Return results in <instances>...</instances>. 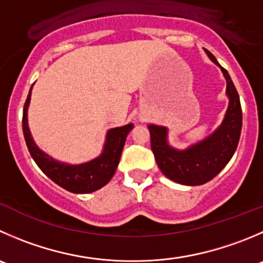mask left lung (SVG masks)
Instances as JSON below:
<instances>
[{"mask_svg":"<svg viewBox=\"0 0 263 263\" xmlns=\"http://www.w3.org/2000/svg\"><path fill=\"white\" fill-rule=\"evenodd\" d=\"M205 52L221 68L228 83L226 95L229 106L221 126L204 140L185 150H177L168 144V129L165 127L147 126L158 167L165 177L182 185H203L212 180L231 159L240 139L243 116L238 91L228 70L221 67L210 51L205 50Z\"/></svg>","mask_w":263,"mask_h":263,"instance_id":"obj_1","label":"left lung"}]
</instances>
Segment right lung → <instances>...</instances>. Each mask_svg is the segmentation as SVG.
Here are the masks:
<instances>
[{"label":"right lung","instance_id":"obj_1","mask_svg":"<svg viewBox=\"0 0 263 263\" xmlns=\"http://www.w3.org/2000/svg\"><path fill=\"white\" fill-rule=\"evenodd\" d=\"M30 92L32 87L28 93L23 110V134L28 150L41 171L59 186L74 194L92 193L105 186L116 173L127 135L134 128V124L129 123L123 127L109 129L103 153L95 159L82 164H68V163L59 162L43 153L35 145L30 135L28 127V106L30 101Z\"/></svg>","mask_w":263,"mask_h":263}]
</instances>
